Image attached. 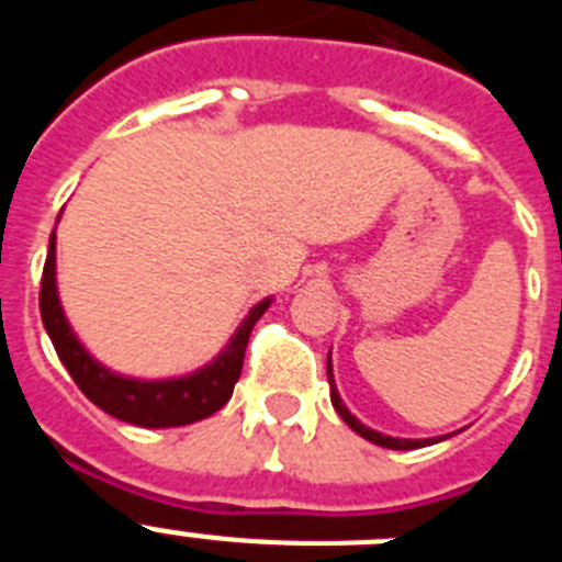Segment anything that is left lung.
<instances>
[{
	"mask_svg": "<svg viewBox=\"0 0 562 562\" xmlns=\"http://www.w3.org/2000/svg\"><path fill=\"white\" fill-rule=\"evenodd\" d=\"M326 374H329V385H331V405H335L337 414L342 416V422H346L351 430H357L362 439H369V441H374V445H380V448H391V450H414V448H425V445H434V439H394V436H382V434H376V430L366 428V425H362L357 416L349 414V408L342 405L340 394H337L335 376H331V357L326 360Z\"/></svg>",
	"mask_w": 562,
	"mask_h": 562,
	"instance_id": "obj_1",
	"label": "left lung"
}]
</instances>
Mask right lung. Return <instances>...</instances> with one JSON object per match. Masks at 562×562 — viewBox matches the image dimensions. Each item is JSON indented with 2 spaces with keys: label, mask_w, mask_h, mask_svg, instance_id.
I'll use <instances>...</instances> for the list:
<instances>
[{
  "label": "right lung",
  "mask_w": 562,
  "mask_h": 562,
  "mask_svg": "<svg viewBox=\"0 0 562 562\" xmlns=\"http://www.w3.org/2000/svg\"><path fill=\"white\" fill-rule=\"evenodd\" d=\"M270 304V297H265L261 304L252 306L250 315L241 321L238 331L227 342V349L211 366L180 376V380L148 382L128 380V376L103 369L101 362L92 360L89 351L78 342L76 331L69 329L56 290V233L49 236L47 261H44L42 272V292H38L44 329H47L49 340L56 346L58 360L64 362V369L76 380L83 396L89 402H95L98 408L106 411L114 419L140 425V428H180V425H191V422L216 414L233 396V385L238 382L241 366H245V349L252 326Z\"/></svg>",
  "instance_id": "obj_1"
}]
</instances>
